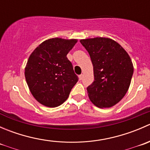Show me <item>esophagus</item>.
I'll list each match as a JSON object with an SVG mask.
<instances>
[{
    "mask_svg": "<svg viewBox=\"0 0 150 150\" xmlns=\"http://www.w3.org/2000/svg\"><path fill=\"white\" fill-rule=\"evenodd\" d=\"M78 78H79V80H82L83 78V75H82V74H81V75H80L79 76H78Z\"/></svg>",
    "mask_w": 150,
    "mask_h": 150,
    "instance_id": "1",
    "label": "esophagus"
}]
</instances>
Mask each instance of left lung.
I'll return each mask as SVG.
<instances>
[{"label":"left lung","mask_w":150,"mask_h":150,"mask_svg":"<svg viewBox=\"0 0 150 150\" xmlns=\"http://www.w3.org/2000/svg\"><path fill=\"white\" fill-rule=\"evenodd\" d=\"M90 55L94 81L87 88L88 98L99 108L118 103L129 88L134 72L131 57L115 40L96 37L80 40Z\"/></svg>","instance_id":"8db88e82"}]
</instances>
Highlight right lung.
I'll list each match as a JSON object with an SVG mask.
<instances>
[{
  "instance_id": "obj_1",
  "label": "right lung",
  "mask_w": 150,
  "mask_h": 150,
  "mask_svg": "<svg viewBox=\"0 0 150 150\" xmlns=\"http://www.w3.org/2000/svg\"><path fill=\"white\" fill-rule=\"evenodd\" d=\"M77 42V39H48L29 57L25 76L32 95L39 103L56 107L67 99L78 78L67 55Z\"/></svg>"
}]
</instances>
